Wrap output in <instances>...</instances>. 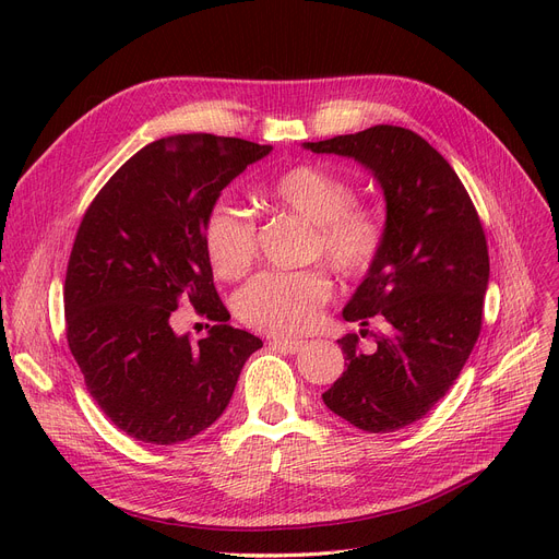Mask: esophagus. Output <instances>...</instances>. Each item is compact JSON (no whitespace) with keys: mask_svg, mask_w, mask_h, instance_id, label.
Wrapping results in <instances>:
<instances>
[{"mask_svg":"<svg viewBox=\"0 0 559 559\" xmlns=\"http://www.w3.org/2000/svg\"><path fill=\"white\" fill-rule=\"evenodd\" d=\"M270 344L274 348H281V350H287V354H299V350L308 344L306 340H287V337H272Z\"/></svg>","mask_w":559,"mask_h":559,"instance_id":"obj_1","label":"esophagus"}]
</instances>
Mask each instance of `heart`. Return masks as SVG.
<instances>
[{
    "instance_id": "b5f03b06",
    "label": "heart",
    "mask_w": 559,
    "mask_h": 559,
    "mask_svg": "<svg viewBox=\"0 0 559 559\" xmlns=\"http://www.w3.org/2000/svg\"><path fill=\"white\" fill-rule=\"evenodd\" d=\"M267 197L312 224L308 258L329 260L344 278L369 274L383 253V215L371 205L356 203L354 186L324 167L297 165L283 171L270 183ZM203 249L217 276L242 278L258 251L253 215L226 199L213 203L203 222ZM331 289V276L321 267L262 272L235 295L233 306L251 329L295 335L314 324Z\"/></svg>"
}]
</instances>
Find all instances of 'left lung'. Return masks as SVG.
I'll return each mask as SVG.
<instances>
[{"instance_id": "left-lung-1", "label": "left lung", "mask_w": 559, "mask_h": 559, "mask_svg": "<svg viewBox=\"0 0 559 559\" xmlns=\"http://www.w3.org/2000/svg\"><path fill=\"white\" fill-rule=\"evenodd\" d=\"M304 146L358 160L385 194L383 253L342 317L367 326L380 314L388 329L371 354L358 335L337 340L346 371L321 399L360 430L394 432L430 413L472 356L489 283L485 230L453 167L415 131L378 124Z\"/></svg>"}]
</instances>
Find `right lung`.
Segmentation results:
<instances>
[{
    "mask_svg": "<svg viewBox=\"0 0 559 559\" xmlns=\"http://www.w3.org/2000/svg\"><path fill=\"white\" fill-rule=\"evenodd\" d=\"M270 152L211 133L160 138L110 176L81 219L63 289L68 344L104 415L140 442L179 444L213 426L262 346L228 324L203 222ZM181 298L216 321L199 343L170 329Z\"/></svg>",
    "mask_w": 559,
    "mask_h": 559,
    "instance_id": "add662e5",
    "label": "right lung"
}]
</instances>
